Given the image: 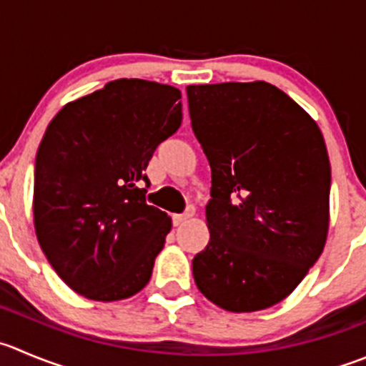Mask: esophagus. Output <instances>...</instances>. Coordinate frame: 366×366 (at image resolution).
Returning <instances> with one entry per match:
<instances>
[{
    "label": "esophagus",
    "instance_id": "1",
    "mask_svg": "<svg viewBox=\"0 0 366 366\" xmlns=\"http://www.w3.org/2000/svg\"><path fill=\"white\" fill-rule=\"evenodd\" d=\"M193 216H194V205H187V209L182 212V214H175L173 222H175V225H182L184 222H187V219L193 218Z\"/></svg>",
    "mask_w": 366,
    "mask_h": 366
}]
</instances>
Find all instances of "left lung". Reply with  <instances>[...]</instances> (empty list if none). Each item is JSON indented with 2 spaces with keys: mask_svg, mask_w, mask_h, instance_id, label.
Instances as JSON below:
<instances>
[{
  "mask_svg": "<svg viewBox=\"0 0 366 366\" xmlns=\"http://www.w3.org/2000/svg\"><path fill=\"white\" fill-rule=\"evenodd\" d=\"M193 132L211 166L209 239L198 290L250 313L285 300L324 250L331 164L315 119L275 85H187Z\"/></svg>",
  "mask_w": 366,
  "mask_h": 366,
  "instance_id": "8db88e82",
  "label": "left lung"
}]
</instances>
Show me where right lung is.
<instances>
[{
    "label": "right lung",
    "mask_w": 366,
    "mask_h": 366,
    "mask_svg": "<svg viewBox=\"0 0 366 366\" xmlns=\"http://www.w3.org/2000/svg\"><path fill=\"white\" fill-rule=\"evenodd\" d=\"M180 98L172 85L119 78L64 105L46 129L35 157V234L73 292L112 302L150 281L172 219L147 204L144 169L179 130Z\"/></svg>",
    "instance_id": "right-lung-1"
}]
</instances>
